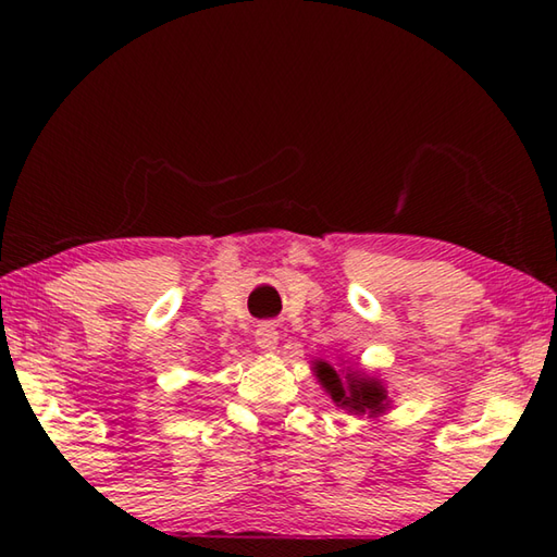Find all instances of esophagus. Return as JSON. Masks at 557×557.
Returning <instances> with one entry per match:
<instances>
[{
    "label": "esophagus",
    "mask_w": 557,
    "mask_h": 557,
    "mask_svg": "<svg viewBox=\"0 0 557 557\" xmlns=\"http://www.w3.org/2000/svg\"><path fill=\"white\" fill-rule=\"evenodd\" d=\"M280 342V332L275 329V324H260L256 329V344L262 348V351H275Z\"/></svg>",
    "instance_id": "obj_1"
}]
</instances>
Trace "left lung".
Instances as JSON below:
<instances>
[{
    "instance_id": "8db88e82",
    "label": "left lung",
    "mask_w": 557,
    "mask_h": 557,
    "mask_svg": "<svg viewBox=\"0 0 557 557\" xmlns=\"http://www.w3.org/2000/svg\"><path fill=\"white\" fill-rule=\"evenodd\" d=\"M317 379L322 381L324 388L332 395V400L342 405V408H348L354 412H381L388 400V395H385L383 385L373 379H351V375H346L348 383L344 385L342 379H338V373L332 369L329 363H317Z\"/></svg>"
}]
</instances>
